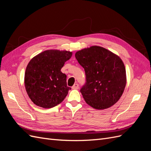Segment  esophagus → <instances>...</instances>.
<instances>
[{"label":"esophagus","mask_w":151,"mask_h":151,"mask_svg":"<svg viewBox=\"0 0 151 151\" xmlns=\"http://www.w3.org/2000/svg\"><path fill=\"white\" fill-rule=\"evenodd\" d=\"M79 88V84H74V86L72 87V89H77Z\"/></svg>","instance_id":"1"}]
</instances>
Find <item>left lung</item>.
<instances>
[{"instance_id": "1", "label": "left lung", "mask_w": 151, "mask_h": 151, "mask_svg": "<svg viewBox=\"0 0 151 151\" xmlns=\"http://www.w3.org/2000/svg\"><path fill=\"white\" fill-rule=\"evenodd\" d=\"M75 56L86 73V83L81 93L86 103L97 109L115 104L127 83L125 67L120 57L99 46L82 49Z\"/></svg>"}]
</instances>
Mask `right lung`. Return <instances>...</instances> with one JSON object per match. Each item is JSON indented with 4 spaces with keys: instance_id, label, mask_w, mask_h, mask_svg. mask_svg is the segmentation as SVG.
<instances>
[{
    "instance_id": "1",
    "label": "right lung",
    "mask_w": 151,
    "mask_h": 151,
    "mask_svg": "<svg viewBox=\"0 0 151 151\" xmlns=\"http://www.w3.org/2000/svg\"><path fill=\"white\" fill-rule=\"evenodd\" d=\"M72 52L48 50L34 57L26 67L24 86L28 96L37 106L50 108L62 103L70 88L61 72Z\"/></svg>"
}]
</instances>
